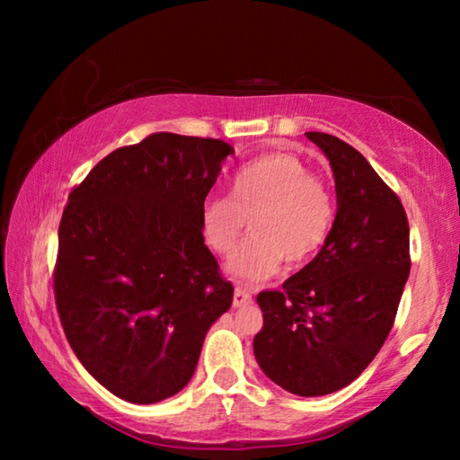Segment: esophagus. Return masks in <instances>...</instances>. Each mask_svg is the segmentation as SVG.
Segmentation results:
<instances>
[{
    "label": "esophagus",
    "instance_id": "34e87169",
    "mask_svg": "<svg viewBox=\"0 0 460 460\" xmlns=\"http://www.w3.org/2000/svg\"><path fill=\"white\" fill-rule=\"evenodd\" d=\"M253 302L252 294H249L243 286H237L235 292H233V306L235 308H243V306H249Z\"/></svg>",
    "mask_w": 460,
    "mask_h": 460
}]
</instances>
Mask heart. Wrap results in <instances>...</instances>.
Returning <instances> with one entry per match:
<instances>
[{"label":"heart","mask_w":460,"mask_h":460,"mask_svg":"<svg viewBox=\"0 0 460 460\" xmlns=\"http://www.w3.org/2000/svg\"><path fill=\"white\" fill-rule=\"evenodd\" d=\"M249 219V237L229 261L233 276L261 282L286 263L302 266L321 249L332 223L324 184L288 152L260 155L231 178L229 197H208L200 207V231L219 255L235 249Z\"/></svg>","instance_id":"1"}]
</instances>
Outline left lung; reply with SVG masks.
I'll use <instances>...</instances> for the list:
<instances>
[{
	"mask_svg": "<svg viewBox=\"0 0 460 460\" xmlns=\"http://www.w3.org/2000/svg\"><path fill=\"white\" fill-rule=\"evenodd\" d=\"M306 137L331 162L337 215L316 258L279 292L258 294L253 355L286 392L316 398L351 384L384 347L410 276V227L363 154L321 131Z\"/></svg>",
	"mask_w": 460,
	"mask_h": 460,
	"instance_id": "left-lung-1",
	"label": "left lung"
}]
</instances>
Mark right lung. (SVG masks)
Wrapping results in <instances>:
<instances>
[{
    "instance_id": "obj_1",
    "label": "right lung",
    "mask_w": 460,
    "mask_h": 460,
    "mask_svg": "<svg viewBox=\"0 0 460 460\" xmlns=\"http://www.w3.org/2000/svg\"><path fill=\"white\" fill-rule=\"evenodd\" d=\"M235 150L213 137L147 136L68 194L54 298L75 355L131 403L181 392L233 286L205 245L200 207Z\"/></svg>"
}]
</instances>
